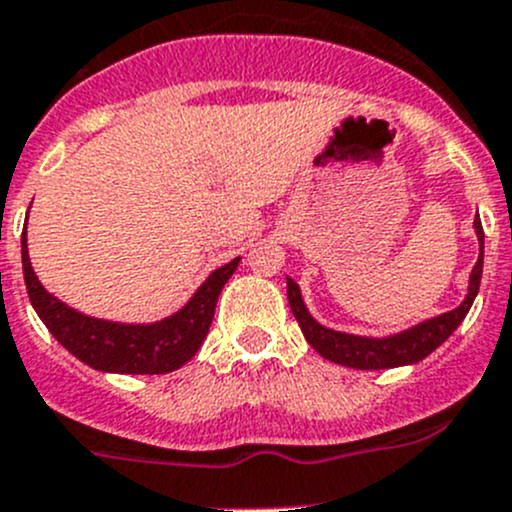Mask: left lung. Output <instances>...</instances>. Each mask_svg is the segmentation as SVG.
I'll use <instances>...</instances> for the list:
<instances>
[{
	"label": "left lung",
	"instance_id": "8db88e82",
	"mask_svg": "<svg viewBox=\"0 0 512 512\" xmlns=\"http://www.w3.org/2000/svg\"><path fill=\"white\" fill-rule=\"evenodd\" d=\"M476 232L480 240V255L476 267L471 272V285H468V297L463 299L461 307L451 309V312L441 314L436 319L418 324V327L409 329L404 334H396L389 339H366V337H352V334L334 332V329L322 327L309 317L307 307L302 302L297 282L287 280V299L292 307L294 319H297L299 329H302L304 339L317 349L324 359L334 361V364L349 366V369H394V366L416 364V361L426 359L433 349L441 347L458 324L466 319L468 309H471L473 299H476L480 287V275H483V225L476 218Z\"/></svg>",
	"mask_w": 512,
	"mask_h": 512
}]
</instances>
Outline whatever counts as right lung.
<instances>
[{"label": "right lung", "instance_id": "1", "mask_svg": "<svg viewBox=\"0 0 512 512\" xmlns=\"http://www.w3.org/2000/svg\"><path fill=\"white\" fill-rule=\"evenodd\" d=\"M240 257L215 270L188 304L173 317L156 324H116L86 317L51 297L36 280L22 235V267L29 299L56 342L91 369L113 374H168L193 359L213 324L215 304L225 282L237 270Z\"/></svg>", "mask_w": 512, "mask_h": 512}]
</instances>
